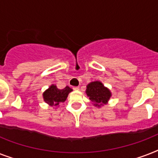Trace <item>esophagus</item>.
<instances>
[{
  "mask_svg": "<svg viewBox=\"0 0 158 158\" xmlns=\"http://www.w3.org/2000/svg\"><path fill=\"white\" fill-rule=\"evenodd\" d=\"M73 89H74V90H75V91H78V90L79 89V87H74V88H73Z\"/></svg>",
  "mask_w": 158,
  "mask_h": 158,
  "instance_id": "obj_1",
  "label": "esophagus"
}]
</instances>
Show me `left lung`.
Segmentation results:
<instances>
[{
    "label": "left lung",
    "instance_id": "8db88e82",
    "mask_svg": "<svg viewBox=\"0 0 158 158\" xmlns=\"http://www.w3.org/2000/svg\"><path fill=\"white\" fill-rule=\"evenodd\" d=\"M86 94L89 100L96 107H101L108 103L111 98V92L105 87L101 81H94L89 83L86 87Z\"/></svg>",
    "mask_w": 158,
    "mask_h": 158
}]
</instances>
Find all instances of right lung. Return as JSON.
<instances>
[{
    "mask_svg": "<svg viewBox=\"0 0 158 158\" xmlns=\"http://www.w3.org/2000/svg\"><path fill=\"white\" fill-rule=\"evenodd\" d=\"M72 91V89H70L69 86L59 89L56 85L52 84L43 94V100L50 106L56 108L59 106L60 102H64L66 100L69 94Z\"/></svg>",
    "mask_w": 158,
    "mask_h": 158,
    "instance_id": "add662e5",
    "label": "right lung"
}]
</instances>
